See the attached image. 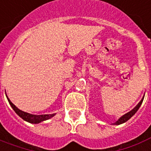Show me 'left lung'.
Here are the masks:
<instances>
[{"mask_svg":"<svg viewBox=\"0 0 151 151\" xmlns=\"http://www.w3.org/2000/svg\"><path fill=\"white\" fill-rule=\"evenodd\" d=\"M143 98H144V97H143V98H142V100L140 101V102H139V103L138 104H137V105L136 106V107H135V108L132 110V111H131L128 112V113L125 114L124 115H122V116L120 119H119V120H118V121L115 122L112 124V125H121V124L126 122H127L129 119H131V118H132V117L133 116V115H134L136 113H137V111H138L139 108V107L141 106V104H142V103H143Z\"/></svg>","mask_w":151,"mask_h":151,"instance_id":"1","label":"left lung"}]
</instances>
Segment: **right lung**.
<instances>
[{
  "label": "right lung",
  "instance_id": "right-lung-1",
  "mask_svg": "<svg viewBox=\"0 0 151 151\" xmlns=\"http://www.w3.org/2000/svg\"><path fill=\"white\" fill-rule=\"evenodd\" d=\"M7 96V99H8V102L10 104L11 107L12 108V109L14 110L15 113H16L18 115H19L20 118L25 120L26 122H28L29 123L32 124H38L42 122L46 121V120H48V119H51L52 117H54L56 114H40V115H37V114H29V113H27V112H25L23 111H21L20 109L17 108L16 106L14 105V104L12 102V101L9 100V98Z\"/></svg>",
  "mask_w": 151,
  "mask_h": 151
}]
</instances>
